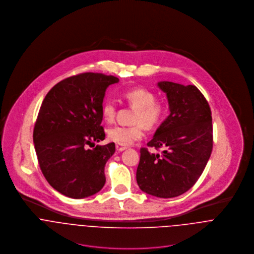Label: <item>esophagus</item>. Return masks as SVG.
<instances>
[{"mask_svg":"<svg viewBox=\"0 0 254 254\" xmlns=\"http://www.w3.org/2000/svg\"><path fill=\"white\" fill-rule=\"evenodd\" d=\"M115 147H116L117 151H123V150H125L127 148L125 145H119V144H116Z\"/></svg>","mask_w":254,"mask_h":254,"instance_id":"34e87169","label":"esophagus"}]
</instances>
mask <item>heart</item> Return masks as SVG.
Listing matches in <instances>:
<instances>
[{
    "label": "heart",
    "instance_id": "heart-1",
    "mask_svg": "<svg viewBox=\"0 0 254 254\" xmlns=\"http://www.w3.org/2000/svg\"><path fill=\"white\" fill-rule=\"evenodd\" d=\"M124 100L136 110L133 114L132 125H116L108 130V138L111 142L128 145L142 139L145 134V126L148 129L155 128L163 120L166 108L152 92L144 88L128 90L123 94ZM102 115L106 122L112 123L116 115V105L113 101L107 100L102 106Z\"/></svg>",
    "mask_w": 254,
    "mask_h": 254
}]
</instances>
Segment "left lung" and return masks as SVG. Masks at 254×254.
Returning <instances> with one entry per match:
<instances>
[{
  "label": "left lung",
  "mask_w": 254,
  "mask_h": 254,
  "mask_svg": "<svg viewBox=\"0 0 254 254\" xmlns=\"http://www.w3.org/2000/svg\"><path fill=\"white\" fill-rule=\"evenodd\" d=\"M170 114L156 130L147 146L141 147L137 183L148 194L169 198L189 190L202 174L213 146L210 107L193 85L162 81Z\"/></svg>",
  "instance_id": "left-lung-1"
}]
</instances>
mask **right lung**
Segmentation results:
<instances>
[{"label":"right lung","instance_id":"obj_1","mask_svg":"<svg viewBox=\"0 0 254 254\" xmlns=\"http://www.w3.org/2000/svg\"><path fill=\"white\" fill-rule=\"evenodd\" d=\"M118 81L81 73L55 85L42 103L33 131L38 162L48 183L65 196L84 198L105 186V166L115 144L94 142L106 138L102 106L107 88ZM92 144L94 149L86 148Z\"/></svg>","mask_w":254,"mask_h":254}]
</instances>
